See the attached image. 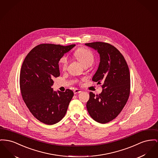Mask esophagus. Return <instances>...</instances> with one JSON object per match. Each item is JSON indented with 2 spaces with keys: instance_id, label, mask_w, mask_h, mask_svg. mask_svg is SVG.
I'll return each instance as SVG.
<instances>
[{
  "instance_id": "obj_1",
  "label": "esophagus",
  "mask_w": 158,
  "mask_h": 158,
  "mask_svg": "<svg viewBox=\"0 0 158 158\" xmlns=\"http://www.w3.org/2000/svg\"><path fill=\"white\" fill-rule=\"evenodd\" d=\"M82 91L81 89H76L74 90V94H79V93H81Z\"/></svg>"
}]
</instances>
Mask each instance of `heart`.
I'll return each instance as SVG.
<instances>
[{
  "instance_id": "b5f03b06",
  "label": "heart",
  "mask_w": 158,
  "mask_h": 158,
  "mask_svg": "<svg viewBox=\"0 0 158 158\" xmlns=\"http://www.w3.org/2000/svg\"><path fill=\"white\" fill-rule=\"evenodd\" d=\"M74 56L85 66L91 65L94 61V56L93 52L88 49L81 48L77 49L73 54ZM60 63L63 69H65L68 63L66 56H63L60 59Z\"/></svg>"
}]
</instances>
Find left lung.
<instances>
[{"mask_svg":"<svg viewBox=\"0 0 158 158\" xmlns=\"http://www.w3.org/2000/svg\"><path fill=\"white\" fill-rule=\"evenodd\" d=\"M97 51L100 63L93 81L101 84L102 91L95 95L89 93L86 108L94 120L101 123L112 121L121 113L130 93L128 64L118 49L109 44L96 42L85 44Z\"/></svg>","mask_w":158,"mask_h":158,"instance_id":"8db88e82","label":"left lung"}]
</instances>
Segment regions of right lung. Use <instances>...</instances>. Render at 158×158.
Here are the masks:
<instances>
[{"label":"right lung","instance_id":"right-lung-1","mask_svg":"<svg viewBox=\"0 0 158 158\" xmlns=\"http://www.w3.org/2000/svg\"><path fill=\"white\" fill-rule=\"evenodd\" d=\"M76 45L40 44L33 48L21 67L19 85L23 99L31 114L47 125H54L65 116L73 92L54 91L53 77L60 76L58 63Z\"/></svg>","mask_w":158,"mask_h":158}]
</instances>
